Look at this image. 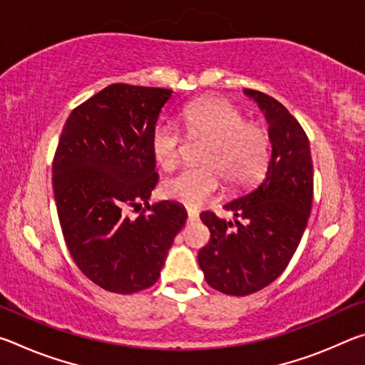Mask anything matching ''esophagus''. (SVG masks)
Listing matches in <instances>:
<instances>
[{
    "mask_svg": "<svg viewBox=\"0 0 365 365\" xmlns=\"http://www.w3.org/2000/svg\"><path fill=\"white\" fill-rule=\"evenodd\" d=\"M187 214H188L190 222H195L200 219V212H197V209H195V207H187Z\"/></svg>",
    "mask_w": 365,
    "mask_h": 365,
    "instance_id": "obj_1",
    "label": "esophagus"
}]
</instances>
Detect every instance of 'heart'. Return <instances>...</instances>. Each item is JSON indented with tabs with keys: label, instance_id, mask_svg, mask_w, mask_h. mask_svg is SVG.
Segmentation results:
<instances>
[{
	"label": "heart",
	"instance_id": "1",
	"mask_svg": "<svg viewBox=\"0 0 365 365\" xmlns=\"http://www.w3.org/2000/svg\"><path fill=\"white\" fill-rule=\"evenodd\" d=\"M182 119L191 137H205L200 160L202 164L183 169L163 182V193L170 200L196 207L217 193L222 180L230 190L255 183L267 169L269 135L257 122L224 100H205L188 104ZM182 137L170 123H158L151 133V153L158 165L172 170L180 163Z\"/></svg>",
	"mask_w": 365,
	"mask_h": 365
}]
</instances>
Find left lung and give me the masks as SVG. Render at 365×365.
Returning a JSON list of instances; mask_svg holds the SVG:
<instances>
[{"mask_svg":"<svg viewBox=\"0 0 365 365\" xmlns=\"http://www.w3.org/2000/svg\"><path fill=\"white\" fill-rule=\"evenodd\" d=\"M269 123L272 154L261 182L224 207L235 222L201 212L211 240L197 252L207 285L246 296L270 285L287 269L306 230L314 195L311 146L288 109L257 90L245 88Z\"/></svg>","mask_w":365,"mask_h":365,"instance_id":"8db88e82","label":"left lung"}]
</instances>
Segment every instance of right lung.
<instances>
[{
	"label": "right lung",
	"mask_w": 365,
	"mask_h": 365,
	"mask_svg": "<svg viewBox=\"0 0 365 365\" xmlns=\"http://www.w3.org/2000/svg\"><path fill=\"white\" fill-rule=\"evenodd\" d=\"M172 90L113 83L72 110L53 160V190L67 248L85 277L130 294L158 282L187 222L178 202L150 206L159 175L151 133ZM145 209L137 218L130 207Z\"/></svg>",
	"instance_id": "obj_1"
}]
</instances>
